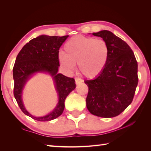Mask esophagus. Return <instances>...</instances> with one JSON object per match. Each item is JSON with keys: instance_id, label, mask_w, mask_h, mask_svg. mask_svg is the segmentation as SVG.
Instances as JSON below:
<instances>
[{"instance_id": "obj_1", "label": "esophagus", "mask_w": 151, "mask_h": 151, "mask_svg": "<svg viewBox=\"0 0 151 151\" xmlns=\"http://www.w3.org/2000/svg\"><path fill=\"white\" fill-rule=\"evenodd\" d=\"M75 81H76V85H79V84H80V83H81L83 81L81 79H80L79 78H76Z\"/></svg>"}]
</instances>
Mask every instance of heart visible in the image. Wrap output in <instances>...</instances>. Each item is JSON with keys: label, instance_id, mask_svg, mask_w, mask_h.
Returning a JSON list of instances; mask_svg holds the SVG:
<instances>
[{"label": "heart", "instance_id": "1", "mask_svg": "<svg viewBox=\"0 0 151 151\" xmlns=\"http://www.w3.org/2000/svg\"><path fill=\"white\" fill-rule=\"evenodd\" d=\"M64 50L59 54L61 65L72 71L78 63L79 71L88 78L101 74L109 60V46L102 39L76 35L65 43Z\"/></svg>", "mask_w": 151, "mask_h": 151}]
</instances>
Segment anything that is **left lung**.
<instances>
[{"instance_id":"obj_1","label":"left lung","mask_w":151,"mask_h":151,"mask_svg":"<svg viewBox=\"0 0 151 151\" xmlns=\"http://www.w3.org/2000/svg\"><path fill=\"white\" fill-rule=\"evenodd\" d=\"M109 46V56L103 72L85 83L88 87L86 107L93 115L113 118L132 103L138 85V63L134 53L122 39L108 30L93 33Z\"/></svg>"}]
</instances>
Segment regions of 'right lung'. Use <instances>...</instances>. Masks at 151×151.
<instances>
[{"label": "right lung", "mask_w": 151, "mask_h": 151, "mask_svg": "<svg viewBox=\"0 0 151 151\" xmlns=\"http://www.w3.org/2000/svg\"><path fill=\"white\" fill-rule=\"evenodd\" d=\"M68 35L63 37L40 35L23 46L17 56L13 68L14 80L13 94L23 113L39 122H48L58 118L65 109L66 97L76 88L75 80L58 73L59 50ZM48 73L52 77L58 92L59 101L56 108L48 115L37 117L29 113L24 106L22 95L29 78L37 73Z\"/></svg>", "instance_id": "add662e5"}]
</instances>
